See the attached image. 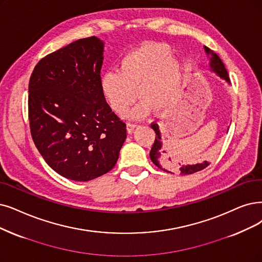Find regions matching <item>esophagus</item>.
Listing matches in <instances>:
<instances>
[{
    "instance_id": "1",
    "label": "esophagus",
    "mask_w": 262,
    "mask_h": 262,
    "mask_svg": "<svg viewBox=\"0 0 262 262\" xmlns=\"http://www.w3.org/2000/svg\"><path fill=\"white\" fill-rule=\"evenodd\" d=\"M135 127H137V123L129 122V123L127 124V131H128V133H131V132L135 129Z\"/></svg>"
}]
</instances>
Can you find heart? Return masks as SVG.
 <instances>
[{
  "label": "heart",
  "mask_w": 262,
  "mask_h": 262,
  "mask_svg": "<svg viewBox=\"0 0 262 262\" xmlns=\"http://www.w3.org/2000/svg\"><path fill=\"white\" fill-rule=\"evenodd\" d=\"M183 82L181 61L171 55L166 44L149 43L134 48L119 61L118 71L104 73L100 78L103 97L111 108L123 113L137 96L143 102L131 115L140 116L148 106L160 111L170 107L180 95Z\"/></svg>",
  "instance_id": "obj_1"
}]
</instances>
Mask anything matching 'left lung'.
<instances>
[{"label":"left lung","mask_w":262,"mask_h":262,"mask_svg":"<svg viewBox=\"0 0 262 262\" xmlns=\"http://www.w3.org/2000/svg\"><path fill=\"white\" fill-rule=\"evenodd\" d=\"M205 51L207 54H211L212 58H211V68L212 71H214L216 74L222 77L224 79H226L228 82H230L229 77H228V72L223 63V61L221 60L216 54L212 52L207 47H204ZM151 128L154 129L155 133H156V139H155V143L151 147V150L149 152L150 159L151 161L161 169L162 171H165L167 173H173L176 170H180L182 175H189V174H193L196 173L199 171H202L203 169L208 165V162L204 161L203 163H198V164H188V165H181V163H177V159L174 155H172L170 151L166 152L165 150H162V143L161 141V135H160V131L158 128V124L156 122L151 123ZM183 162V161H182Z\"/></svg>","instance_id":"obj_1"}]
</instances>
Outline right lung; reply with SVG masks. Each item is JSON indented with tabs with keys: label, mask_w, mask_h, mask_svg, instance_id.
<instances>
[{
	"label": "right lung",
	"mask_w": 262,
	"mask_h": 262,
	"mask_svg": "<svg viewBox=\"0 0 262 262\" xmlns=\"http://www.w3.org/2000/svg\"><path fill=\"white\" fill-rule=\"evenodd\" d=\"M103 41L90 36L40 59L29 81L31 135L61 176L88 182L116 164L127 138L100 88Z\"/></svg>",
	"instance_id": "1"
}]
</instances>
